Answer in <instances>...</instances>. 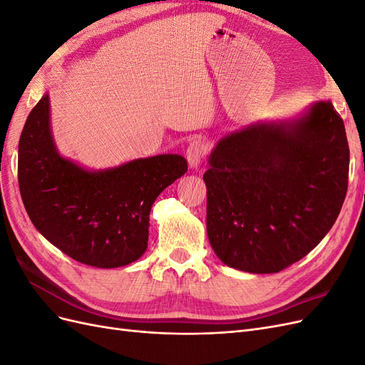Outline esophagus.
Listing matches in <instances>:
<instances>
[{"mask_svg": "<svg viewBox=\"0 0 365 365\" xmlns=\"http://www.w3.org/2000/svg\"><path fill=\"white\" fill-rule=\"evenodd\" d=\"M207 153V145L202 140H193L189 148H187L185 157L187 161H189L190 169H197L202 163V158L205 157Z\"/></svg>", "mask_w": 365, "mask_h": 365, "instance_id": "1", "label": "esophagus"}]
</instances>
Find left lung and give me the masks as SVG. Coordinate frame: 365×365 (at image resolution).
Listing matches in <instances>:
<instances>
[{
    "mask_svg": "<svg viewBox=\"0 0 365 365\" xmlns=\"http://www.w3.org/2000/svg\"><path fill=\"white\" fill-rule=\"evenodd\" d=\"M349 143L334 105L264 121L217 141L204 173L207 235L227 267L279 272L332 228L349 184Z\"/></svg>",
    "mask_w": 365,
    "mask_h": 365,
    "instance_id": "1",
    "label": "left lung"
}]
</instances>
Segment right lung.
I'll return each mask as SVG.
<instances>
[{
	"instance_id": "1",
	"label": "right lung",
	"mask_w": 365,
	"mask_h": 365,
	"mask_svg": "<svg viewBox=\"0 0 365 365\" xmlns=\"http://www.w3.org/2000/svg\"><path fill=\"white\" fill-rule=\"evenodd\" d=\"M187 172L176 153L88 170L59 155L50 98L31 109L19 138L18 182L33 225L71 259L96 268L125 267L148 248L158 195Z\"/></svg>"
}]
</instances>
